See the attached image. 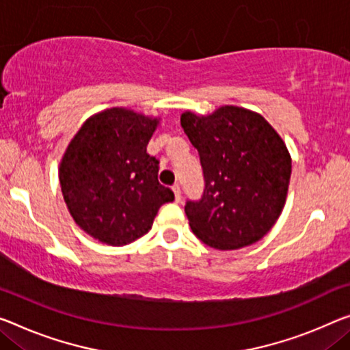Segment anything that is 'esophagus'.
Masks as SVG:
<instances>
[{"label": "esophagus", "instance_id": "1", "mask_svg": "<svg viewBox=\"0 0 350 350\" xmlns=\"http://www.w3.org/2000/svg\"><path fill=\"white\" fill-rule=\"evenodd\" d=\"M172 191H174V193H175V200L180 202L181 200V189H180V186L178 185H174V186H172Z\"/></svg>", "mask_w": 350, "mask_h": 350}]
</instances>
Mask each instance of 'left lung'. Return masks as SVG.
Returning a JSON list of instances; mask_svg holds the SVG:
<instances>
[{
    "instance_id": "8db88e82",
    "label": "left lung",
    "mask_w": 350,
    "mask_h": 350,
    "mask_svg": "<svg viewBox=\"0 0 350 350\" xmlns=\"http://www.w3.org/2000/svg\"><path fill=\"white\" fill-rule=\"evenodd\" d=\"M180 120L205 176L200 200L185 206L193 234L217 250L258 243L286 203L291 178L286 144L261 114L233 105L208 116L186 111Z\"/></svg>"
}]
</instances>
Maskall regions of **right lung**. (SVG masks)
<instances>
[{"mask_svg":"<svg viewBox=\"0 0 350 350\" xmlns=\"http://www.w3.org/2000/svg\"><path fill=\"white\" fill-rule=\"evenodd\" d=\"M159 125L128 107L90 116L59 164L64 200L77 225L107 245H126L152 228L174 192L158 181L159 161L147 153Z\"/></svg>","mask_w":350,"mask_h":350,"instance_id":"1","label":"right lung"}]
</instances>
